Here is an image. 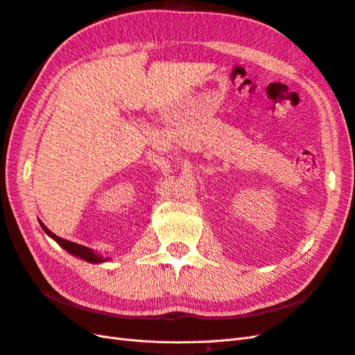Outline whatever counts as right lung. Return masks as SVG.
<instances>
[{"mask_svg":"<svg viewBox=\"0 0 355 355\" xmlns=\"http://www.w3.org/2000/svg\"><path fill=\"white\" fill-rule=\"evenodd\" d=\"M40 225H42V228L44 230V232H46L48 235H51V237H52L53 240H55L62 249H66L69 253H71V255L83 258V259H85V261H88V262H96V264H97V262L106 261V259H103L102 257L96 255V253H94L93 250H91V249H88V248H85V246H80V244H78V243H73V241H69V240L61 239V237H58V235L51 232L43 223H40Z\"/></svg>","mask_w":355,"mask_h":355,"instance_id":"obj_1","label":"right lung"}]
</instances>
